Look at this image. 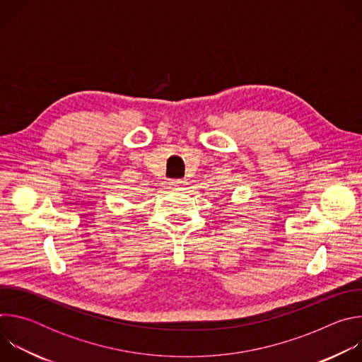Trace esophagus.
<instances>
[{
  "instance_id": "obj_1",
  "label": "esophagus",
  "mask_w": 362,
  "mask_h": 362,
  "mask_svg": "<svg viewBox=\"0 0 362 362\" xmlns=\"http://www.w3.org/2000/svg\"><path fill=\"white\" fill-rule=\"evenodd\" d=\"M185 185H186V180H183V179H175V180L169 182V186H170L172 189H177V187H182V186H185Z\"/></svg>"
}]
</instances>
